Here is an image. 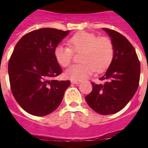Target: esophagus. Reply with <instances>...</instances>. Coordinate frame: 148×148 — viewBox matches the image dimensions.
<instances>
[{"instance_id":"obj_1","label":"esophagus","mask_w":148,"mask_h":148,"mask_svg":"<svg viewBox=\"0 0 148 148\" xmlns=\"http://www.w3.org/2000/svg\"><path fill=\"white\" fill-rule=\"evenodd\" d=\"M72 84H78L81 83V81H77V80H73L71 81Z\"/></svg>"}]
</instances>
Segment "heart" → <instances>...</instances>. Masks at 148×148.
I'll use <instances>...</instances> for the list:
<instances>
[{"mask_svg":"<svg viewBox=\"0 0 148 148\" xmlns=\"http://www.w3.org/2000/svg\"><path fill=\"white\" fill-rule=\"evenodd\" d=\"M69 47L58 45L53 51L56 61L64 67L71 64L74 53H81L80 64L66 70L65 77L71 80H82L95 71H103L110 65L114 56V47L108 37H98L94 33L81 31L68 40Z\"/></svg>","mask_w":148,"mask_h":148,"instance_id":"1","label":"heart"}]
</instances>
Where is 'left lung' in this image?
Masks as SVG:
<instances>
[{"label":"left lung","instance_id":"obj_1","mask_svg":"<svg viewBox=\"0 0 148 148\" xmlns=\"http://www.w3.org/2000/svg\"><path fill=\"white\" fill-rule=\"evenodd\" d=\"M111 38L114 56L108 71L99 80L91 82L92 91L85 97L87 103L100 114H112L122 110L138 90L140 64L135 49L119 32L103 28Z\"/></svg>","mask_w":148,"mask_h":148}]
</instances>
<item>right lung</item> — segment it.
<instances>
[{
  "label": "right lung",
  "instance_id": "1",
  "mask_svg": "<svg viewBox=\"0 0 148 148\" xmlns=\"http://www.w3.org/2000/svg\"><path fill=\"white\" fill-rule=\"evenodd\" d=\"M69 31L34 30L17 43L8 62L10 90L20 106L34 116H45L60 105L70 81L53 77L62 73L53 51Z\"/></svg>",
  "mask_w": 148,
  "mask_h": 148
}]
</instances>
